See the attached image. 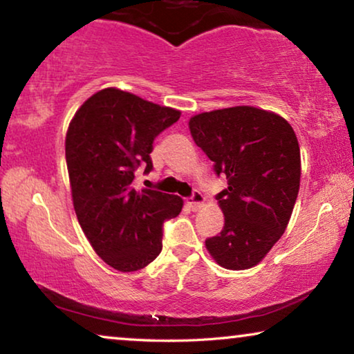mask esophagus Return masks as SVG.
<instances>
[{"instance_id":"esophagus-1","label":"esophagus","mask_w":354,"mask_h":354,"mask_svg":"<svg viewBox=\"0 0 354 354\" xmlns=\"http://www.w3.org/2000/svg\"><path fill=\"white\" fill-rule=\"evenodd\" d=\"M187 203H189V207L192 208V212H198L203 207V203H205V197L202 196V192L194 191L192 196L187 198Z\"/></svg>"}]
</instances>
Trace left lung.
Here are the masks:
<instances>
[{
  "label": "left lung",
  "mask_w": 354,
  "mask_h": 354,
  "mask_svg": "<svg viewBox=\"0 0 354 354\" xmlns=\"http://www.w3.org/2000/svg\"><path fill=\"white\" fill-rule=\"evenodd\" d=\"M194 142L227 187L216 196L225 226L205 247L226 270L258 265L281 239L300 189L301 160L286 118L252 106L203 112L189 120Z\"/></svg>",
  "instance_id": "8db88e82"
}]
</instances>
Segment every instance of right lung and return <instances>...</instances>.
Listing matches in <instances>:
<instances>
[{
    "mask_svg": "<svg viewBox=\"0 0 354 354\" xmlns=\"http://www.w3.org/2000/svg\"><path fill=\"white\" fill-rule=\"evenodd\" d=\"M181 112L106 88L72 118L66 160L80 226L94 252L122 272L142 270L162 252L163 223L179 215L183 198L134 189V171L152 170L153 139Z\"/></svg>",
    "mask_w": 354,
    "mask_h": 354,
    "instance_id": "1",
    "label": "right lung"
}]
</instances>
